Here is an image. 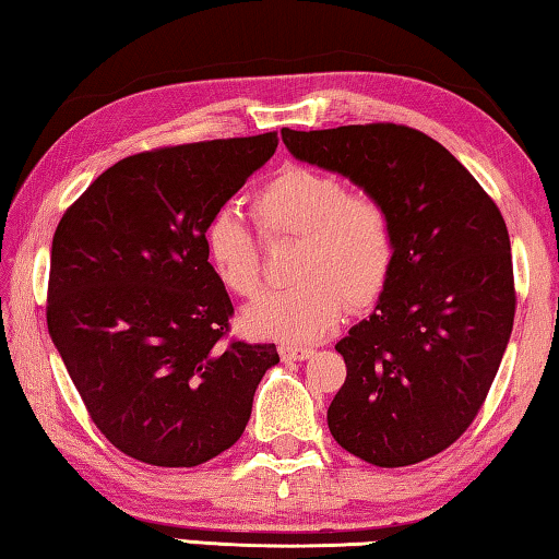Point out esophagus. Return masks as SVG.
I'll return each instance as SVG.
<instances>
[{
  "label": "esophagus",
  "instance_id": "34e87169",
  "mask_svg": "<svg viewBox=\"0 0 559 559\" xmlns=\"http://www.w3.org/2000/svg\"><path fill=\"white\" fill-rule=\"evenodd\" d=\"M312 354H314V349H309V346H297V344H282L280 346L282 361H305Z\"/></svg>",
  "mask_w": 559,
  "mask_h": 559
}]
</instances>
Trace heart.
<instances>
[{
	"instance_id": "heart-1",
	"label": "heart",
	"mask_w": 559,
	"mask_h": 559,
	"mask_svg": "<svg viewBox=\"0 0 559 559\" xmlns=\"http://www.w3.org/2000/svg\"><path fill=\"white\" fill-rule=\"evenodd\" d=\"M252 215L267 240H299L287 292L245 312L254 336L312 344L342 322L344 309L377 305L396 264L389 210L369 193H349L332 173L287 166L252 193ZM205 254L219 285L252 299L262 292V250L235 210L205 227Z\"/></svg>"
}]
</instances>
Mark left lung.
Returning a JSON list of instances; mask_svg holds the SVG:
<instances>
[{
  "instance_id": "left-lung-1",
  "label": "left lung",
  "mask_w": 559,
  "mask_h": 559,
  "mask_svg": "<svg viewBox=\"0 0 559 559\" xmlns=\"http://www.w3.org/2000/svg\"><path fill=\"white\" fill-rule=\"evenodd\" d=\"M297 160L340 173L389 210L396 264L369 319L336 344L346 381L326 411L344 451L379 468L445 451L473 424L515 319L498 205L431 135L396 123L282 128Z\"/></svg>"
}]
</instances>
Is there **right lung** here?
Listing matches in <instances>:
<instances>
[{"mask_svg":"<svg viewBox=\"0 0 559 559\" xmlns=\"http://www.w3.org/2000/svg\"><path fill=\"white\" fill-rule=\"evenodd\" d=\"M277 133L128 155L63 213L47 324L96 428L118 451L193 468L242 436L274 344L225 342L233 301L205 227Z\"/></svg>","mask_w":559,"mask_h":559,"instance_id":"right-lung-1","label":"right lung"}]
</instances>
